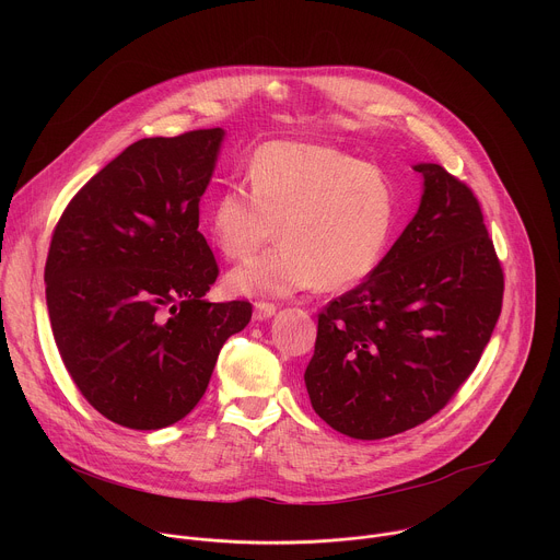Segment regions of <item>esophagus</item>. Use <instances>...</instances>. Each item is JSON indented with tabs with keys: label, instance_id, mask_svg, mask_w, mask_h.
Here are the masks:
<instances>
[{
	"label": "esophagus",
	"instance_id": "1",
	"mask_svg": "<svg viewBox=\"0 0 560 560\" xmlns=\"http://www.w3.org/2000/svg\"><path fill=\"white\" fill-rule=\"evenodd\" d=\"M275 312H277L275 303L259 301V303H255V322H266V318L275 316Z\"/></svg>",
	"mask_w": 560,
	"mask_h": 560
}]
</instances>
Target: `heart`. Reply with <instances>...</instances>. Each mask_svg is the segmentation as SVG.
<instances>
[{"label":"heart","mask_w":560,"mask_h":560,"mask_svg":"<svg viewBox=\"0 0 560 560\" xmlns=\"http://www.w3.org/2000/svg\"><path fill=\"white\" fill-rule=\"evenodd\" d=\"M248 188L230 186L210 203L206 234L228 261L255 255L275 234L281 244L234 268L238 296H292L346 290L383 259L396 223V192L385 173L352 154L305 141H270L250 159Z\"/></svg>","instance_id":"heart-1"}]
</instances>
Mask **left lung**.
I'll return each mask as SVG.
<instances>
[{"instance_id":"obj_1","label":"left lung","mask_w":560,"mask_h":560,"mask_svg":"<svg viewBox=\"0 0 560 560\" xmlns=\"http://www.w3.org/2000/svg\"><path fill=\"white\" fill-rule=\"evenodd\" d=\"M419 210L361 285L318 314L305 387L337 432L376 441L434 417L501 314L503 270L471 190L439 164Z\"/></svg>"}]
</instances>
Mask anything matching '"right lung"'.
<instances>
[{
  "label": "right lung",
  "mask_w": 560,
  "mask_h": 560,
  "mask_svg": "<svg viewBox=\"0 0 560 560\" xmlns=\"http://www.w3.org/2000/svg\"><path fill=\"white\" fill-rule=\"evenodd\" d=\"M223 128L139 139L63 210L46 261L61 361L113 423L162 430L195 410L217 357L250 316L210 303L219 268L199 232Z\"/></svg>",
  "instance_id": "obj_1"
}]
</instances>
